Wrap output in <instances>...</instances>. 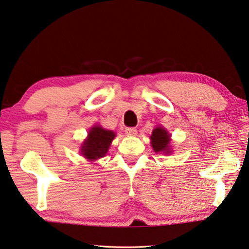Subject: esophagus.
<instances>
[{
    "label": "esophagus",
    "mask_w": 249,
    "mask_h": 249,
    "mask_svg": "<svg viewBox=\"0 0 249 249\" xmlns=\"http://www.w3.org/2000/svg\"><path fill=\"white\" fill-rule=\"evenodd\" d=\"M124 132L126 135H129V137H134V135H137L138 131L135 128H125Z\"/></svg>",
    "instance_id": "obj_1"
}]
</instances>
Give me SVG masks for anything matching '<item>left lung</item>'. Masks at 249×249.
Here are the masks:
<instances>
[{"label":"left lung","mask_w":249,"mask_h":249,"mask_svg":"<svg viewBox=\"0 0 249 249\" xmlns=\"http://www.w3.org/2000/svg\"><path fill=\"white\" fill-rule=\"evenodd\" d=\"M152 146L155 152H168L169 151V141H170V135L168 134L167 131L159 126V128L154 129L151 135Z\"/></svg>","instance_id":"1"}]
</instances>
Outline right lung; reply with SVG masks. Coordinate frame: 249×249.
Wrapping results in <instances>:
<instances>
[{
  "mask_svg": "<svg viewBox=\"0 0 249 249\" xmlns=\"http://www.w3.org/2000/svg\"><path fill=\"white\" fill-rule=\"evenodd\" d=\"M115 135L112 131L103 129L100 125L93 126L88 134V139L82 145L81 154L92 160L104 157Z\"/></svg>",
  "mask_w": 249,
  "mask_h": 249,
  "instance_id": "add662e5",
  "label": "right lung"
}]
</instances>
